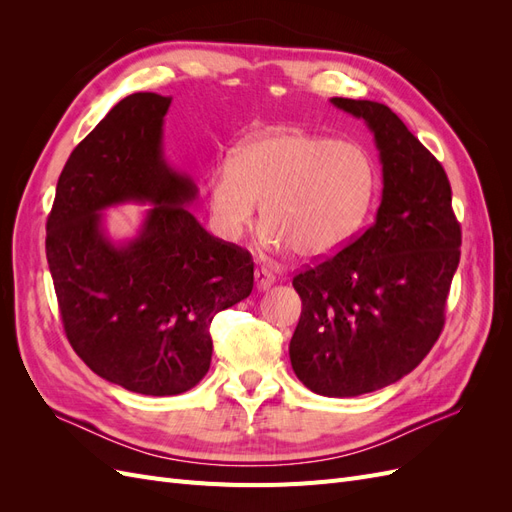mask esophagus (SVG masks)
I'll return each mask as SVG.
<instances>
[{"instance_id": "1", "label": "esophagus", "mask_w": 512, "mask_h": 512, "mask_svg": "<svg viewBox=\"0 0 512 512\" xmlns=\"http://www.w3.org/2000/svg\"><path fill=\"white\" fill-rule=\"evenodd\" d=\"M254 277H256V288L258 290H267L275 282V273L267 267H258L254 271Z\"/></svg>"}]
</instances>
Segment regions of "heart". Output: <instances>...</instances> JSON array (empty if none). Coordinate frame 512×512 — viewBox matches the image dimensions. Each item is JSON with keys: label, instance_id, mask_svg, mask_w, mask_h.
Returning <instances> with one entry per match:
<instances>
[{"label": "heart", "instance_id": "obj_1", "mask_svg": "<svg viewBox=\"0 0 512 512\" xmlns=\"http://www.w3.org/2000/svg\"><path fill=\"white\" fill-rule=\"evenodd\" d=\"M376 185L369 153L350 141L277 130L247 141L209 179L213 220L239 237L262 203L269 241L307 258L339 250L359 228Z\"/></svg>", "mask_w": 512, "mask_h": 512}]
</instances>
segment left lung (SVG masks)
I'll use <instances>...</instances> for the list:
<instances>
[{
  "label": "left lung",
  "instance_id": "1",
  "mask_svg": "<svg viewBox=\"0 0 512 512\" xmlns=\"http://www.w3.org/2000/svg\"><path fill=\"white\" fill-rule=\"evenodd\" d=\"M331 102L374 132L382 203L344 250L292 277L303 309L290 363L309 391L356 397L410 374L438 342L461 226L442 164L389 106Z\"/></svg>",
  "mask_w": 512,
  "mask_h": 512
}]
</instances>
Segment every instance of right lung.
<instances>
[{"label":"right lung","instance_id":"add662e5","mask_svg":"<svg viewBox=\"0 0 512 512\" xmlns=\"http://www.w3.org/2000/svg\"><path fill=\"white\" fill-rule=\"evenodd\" d=\"M170 98L132 94L76 145L46 220V260L74 352L100 378L141 395L190 391L211 363V320L250 297L252 254L185 209L190 177L162 158ZM151 202L139 235L115 246L106 206Z\"/></svg>","mask_w":512,"mask_h":512}]
</instances>
